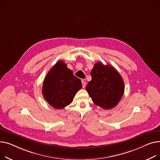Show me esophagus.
<instances>
[{
    "mask_svg": "<svg viewBox=\"0 0 160 160\" xmlns=\"http://www.w3.org/2000/svg\"><path fill=\"white\" fill-rule=\"evenodd\" d=\"M82 88H84L87 85V83H86L85 81H84V79L82 80Z\"/></svg>",
    "mask_w": 160,
    "mask_h": 160,
    "instance_id": "obj_1",
    "label": "esophagus"
}]
</instances>
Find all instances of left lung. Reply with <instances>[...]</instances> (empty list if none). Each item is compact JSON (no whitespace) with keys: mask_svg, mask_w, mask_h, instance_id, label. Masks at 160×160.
Segmentation results:
<instances>
[{"mask_svg":"<svg viewBox=\"0 0 160 160\" xmlns=\"http://www.w3.org/2000/svg\"><path fill=\"white\" fill-rule=\"evenodd\" d=\"M92 80L86 90L95 104L104 109L116 107L123 95L125 86L121 75L109 64L98 62L91 72Z\"/></svg>","mask_w":160,"mask_h":160,"instance_id":"left-lung-1","label":"left lung"}]
</instances>
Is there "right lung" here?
I'll return each mask as SVG.
<instances>
[{"mask_svg": "<svg viewBox=\"0 0 160 160\" xmlns=\"http://www.w3.org/2000/svg\"><path fill=\"white\" fill-rule=\"evenodd\" d=\"M81 87V80L74 76L67 64L59 61L46 76L42 92L52 107L61 109L70 104Z\"/></svg>", "mask_w": 160, "mask_h": 160, "instance_id": "add662e5", "label": "right lung"}]
</instances>
